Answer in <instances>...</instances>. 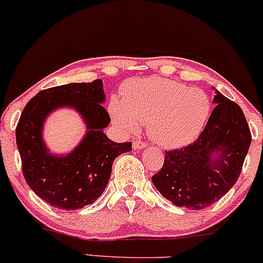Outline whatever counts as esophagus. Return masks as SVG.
I'll return each instance as SVG.
<instances>
[{
  "instance_id": "34e87169",
  "label": "esophagus",
  "mask_w": 263,
  "mask_h": 263,
  "mask_svg": "<svg viewBox=\"0 0 263 263\" xmlns=\"http://www.w3.org/2000/svg\"><path fill=\"white\" fill-rule=\"evenodd\" d=\"M145 147H147V144L141 142V141H135L134 142V149H136V151H141V149L145 148Z\"/></svg>"
}]
</instances>
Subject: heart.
Masks as SVG:
<instances>
[{"instance_id":"b5f03b06","label":"heart","mask_w":263,"mask_h":263,"mask_svg":"<svg viewBox=\"0 0 263 263\" xmlns=\"http://www.w3.org/2000/svg\"><path fill=\"white\" fill-rule=\"evenodd\" d=\"M112 121L127 134L148 126L153 142L165 148L191 144L202 131L211 112V101L200 88L164 78L129 82L122 101L114 99Z\"/></svg>"}]
</instances>
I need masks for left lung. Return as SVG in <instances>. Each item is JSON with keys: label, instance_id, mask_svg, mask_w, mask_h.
Returning a JSON list of instances; mask_svg holds the SVG:
<instances>
[{"label": "left lung", "instance_id": "1", "mask_svg": "<svg viewBox=\"0 0 263 263\" xmlns=\"http://www.w3.org/2000/svg\"><path fill=\"white\" fill-rule=\"evenodd\" d=\"M212 110L197 141L166 152L162 168L152 177L161 195L179 208L201 210L233 187L251 143L250 128L237 103L215 87Z\"/></svg>", "mask_w": 263, "mask_h": 263}]
</instances>
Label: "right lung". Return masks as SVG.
<instances>
[{
	"label": "right lung",
	"instance_id": "obj_1",
	"mask_svg": "<svg viewBox=\"0 0 263 263\" xmlns=\"http://www.w3.org/2000/svg\"><path fill=\"white\" fill-rule=\"evenodd\" d=\"M101 79L55 86L30 99L15 129L16 145L26 183L53 208L78 210L93 204L107 187L112 162L131 152L132 143H115L104 134L110 116ZM61 107H71L82 115L86 134L68 155H52L43 139L47 116Z\"/></svg>",
	"mask_w": 263,
	"mask_h": 263
}]
</instances>
